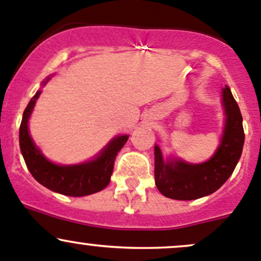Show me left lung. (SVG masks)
<instances>
[{"mask_svg":"<svg viewBox=\"0 0 261 261\" xmlns=\"http://www.w3.org/2000/svg\"><path fill=\"white\" fill-rule=\"evenodd\" d=\"M226 118L225 133L215 155L202 164L164 162L155 145V184L163 196L179 201H192L217 191L235 170L245 140L243 116L230 88L222 91Z\"/></svg>","mask_w":261,"mask_h":261,"instance_id":"obj_1","label":"left lung"}]
</instances>
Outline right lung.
Masks as SVG:
<instances>
[{"label": "right lung", "mask_w": 261, "mask_h": 261, "mask_svg": "<svg viewBox=\"0 0 261 261\" xmlns=\"http://www.w3.org/2000/svg\"><path fill=\"white\" fill-rule=\"evenodd\" d=\"M41 92L38 91L30 99L22 115L20 125V149L29 172L44 187L57 193L70 197H82L96 193L109 186L114 172L115 159L128 136L115 138L106 149L92 162L78 165H57L50 163L39 151L29 134L28 121Z\"/></svg>", "instance_id": "obj_1"}]
</instances>
